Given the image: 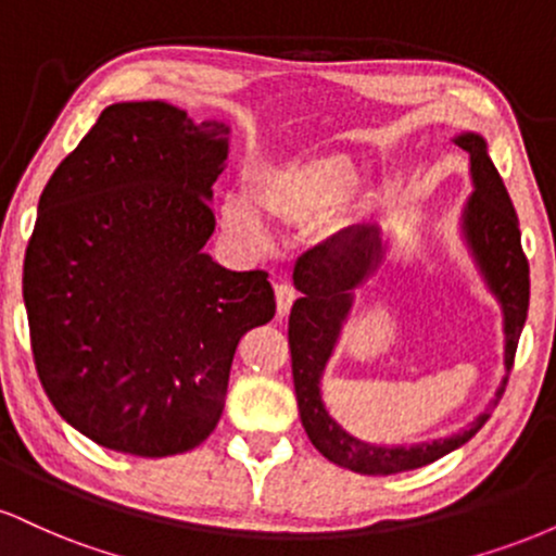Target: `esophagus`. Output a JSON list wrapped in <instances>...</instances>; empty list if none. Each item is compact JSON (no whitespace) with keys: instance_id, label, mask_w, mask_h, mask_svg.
Instances as JSON below:
<instances>
[{"instance_id":"1","label":"esophagus","mask_w":556,"mask_h":556,"mask_svg":"<svg viewBox=\"0 0 556 556\" xmlns=\"http://www.w3.org/2000/svg\"><path fill=\"white\" fill-rule=\"evenodd\" d=\"M274 295H277V314L279 316H287L290 314L292 303H295V287L287 285V282H279L277 287H274Z\"/></svg>"}]
</instances>
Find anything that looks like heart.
<instances>
[{"label":"heart","mask_w":556,"mask_h":556,"mask_svg":"<svg viewBox=\"0 0 556 556\" xmlns=\"http://www.w3.org/2000/svg\"><path fill=\"white\" fill-rule=\"evenodd\" d=\"M358 185V167L348 154L292 159L261 169L248 180V198L229 193L222 201V222L248 242L266 240L264 214L285 225H305L340 203Z\"/></svg>","instance_id":"obj_1"}]
</instances>
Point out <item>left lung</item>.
<instances>
[{"label":"left lung","instance_id":"left-lung-1","mask_svg":"<svg viewBox=\"0 0 556 556\" xmlns=\"http://www.w3.org/2000/svg\"><path fill=\"white\" fill-rule=\"evenodd\" d=\"M455 143L468 151L470 182H473V193L463 206L460 235L476 261L483 285L502 308L504 371L509 374L528 316V298H531V277H528V258L520 245L518 214H515L500 172L491 162L483 136L460 132ZM384 258L387 242L379 238V229L355 227L303 253L292 271V282H295V290H300V298L290 311L287 337H290L292 381H295L300 420L311 442L327 460L363 476L402 473V470L424 468L450 455L452 450L473 439L478 429L486 424L507 384V376H504L489 405L468 426L433 442L410 446L371 444L353 437L331 418L321 394L324 368L334 355L344 324L353 311L355 290L381 269Z\"/></svg>","mask_w":556,"mask_h":556}]
</instances>
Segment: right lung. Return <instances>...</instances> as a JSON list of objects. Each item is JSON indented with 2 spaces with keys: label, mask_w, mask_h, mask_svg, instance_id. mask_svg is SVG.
Returning <instances> with one entry per match:
<instances>
[{
  "label": "right lung",
  "mask_w": 556,
  "mask_h": 556,
  "mask_svg": "<svg viewBox=\"0 0 556 556\" xmlns=\"http://www.w3.org/2000/svg\"><path fill=\"white\" fill-rule=\"evenodd\" d=\"M229 136L167 101H119L38 201L23 264L36 371L106 450L167 457L208 439L240 337L277 311L269 274L203 253Z\"/></svg>",
  "instance_id": "add662e5"
}]
</instances>
